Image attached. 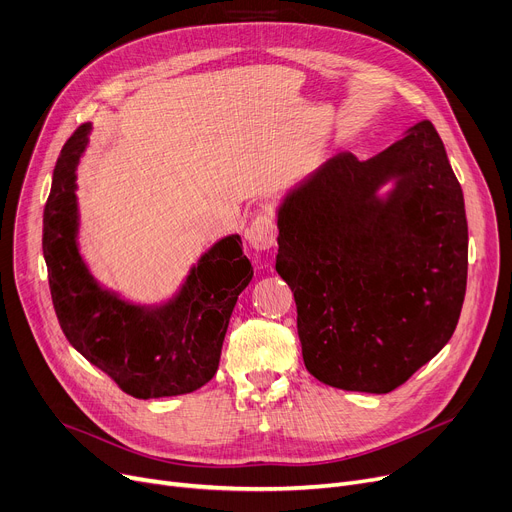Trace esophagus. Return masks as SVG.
Here are the masks:
<instances>
[{
	"label": "esophagus",
	"mask_w": 512,
	"mask_h": 512,
	"mask_svg": "<svg viewBox=\"0 0 512 512\" xmlns=\"http://www.w3.org/2000/svg\"><path fill=\"white\" fill-rule=\"evenodd\" d=\"M276 224L270 213H259L245 230V238L255 251H270L276 245Z\"/></svg>",
	"instance_id": "obj_1"
}]
</instances>
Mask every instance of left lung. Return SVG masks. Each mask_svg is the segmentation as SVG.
Here are the masks:
<instances>
[{"mask_svg": "<svg viewBox=\"0 0 512 512\" xmlns=\"http://www.w3.org/2000/svg\"><path fill=\"white\" fill-rule=\"evenodd\" d=\"M278 230L276 272L319 382L386 394L450 340L469 234L463 188L429 120L365 161L334 153L286 193Z\"/></svg>", "mask_w": 512, "mask_h": 512, "instance_id": "8db88e82", "label": "left lung"}]
</instances>
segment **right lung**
<instances>
[{"label":"right lung","mask_w":512,"mask_h":512,"mask_svg":"<svg viewBox=\"0 0 512 512\" xmlns=\"http://www.w3.org/2000/svg\"><path fill=\"white\" fill-rule=\"evenodd\" d=\"M89 132L83 124L66 141L43 211V257L62 332L134 398L195 392L218 371L232 309L253 278L251 261L230 234L199 257L166 303L137 305L103 288L78 251L76 168Z\"/></svg>","instance_id":"add662e5"}]
</instances>
